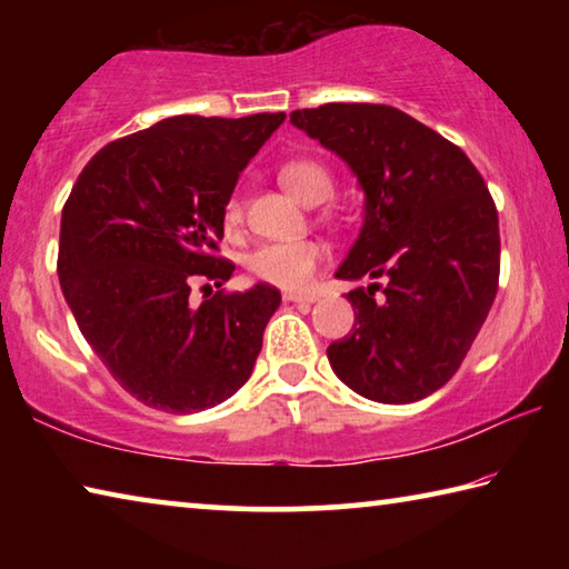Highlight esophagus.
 Returning <instances> with one entry per match:
<instances>
[{
    "label": "esophagus",
    "instance_id": "1",
    "mask_svg": "<svg viewBox=\"0 0 569 569\" xmlns=\"http://www.w3.org/2000/svg\"><path fill=\"white\" fill-rule=\"evenodd\" d=\"M316 298H319L316 293H293V291L283 293V301L286 303H313Z\"/></svg>",
    "mask_w": 569,
    "mask_h": 569
}]
</instances>
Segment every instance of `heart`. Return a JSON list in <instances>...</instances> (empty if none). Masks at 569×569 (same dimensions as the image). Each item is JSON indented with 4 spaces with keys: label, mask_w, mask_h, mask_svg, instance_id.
Listing matches in <instances>:
<instances>
[{
    "label": "heart",
    "mask_w": 569,
    "mask_h": 569,
    "mask_svg": "<svg viewBox=\"0 0 569 569\" xmlns=\"http://www.w3.org/2000/svg\"><path fill=\"white\" fill-rule=\"evenodd\" d=\"M283 186L296 200L306 206H319L333 192V178L319 160L296 158L278 170ZM226 226H238L243 220V200L233 192L223 206ZM329 256L319 240H288V243H263L248 256V271L263 283L286 291H303L313 281L316 271Z\"/></svg>",
    "instance_id": "heart-1"
}]
</instances>
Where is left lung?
Here are the masks:
<instances>
[{"mask_svg":"<svg viewBox=\"0 0 569 569\" xmlns=\"http://www.w3.org/2000/svg\"><path fill=\"white\" fill-rule=\"evenodd\" d=\"M291 122L366 196L336 278L383 281L346 293L356 319L326 349L333 373L371 401L429 397L455 377L497 296L499 220L485 178L455 142L389 104L329 102Z\"/></svg>","mask_w":569,"mask_h":569,"instance_id":"1","label":"left lung"}]
</instances>
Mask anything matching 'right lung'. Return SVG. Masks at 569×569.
I'll use <instances>...</instances> for the list:
<instances>
[{
    "label": "right lung",
    "instance_id": "right-lung-1",
    "mask_svg": "<svg viewBox=\"0 0 569 569\" xmlns=\"http://www.w3.org/2000/svg\"><path fill=\"white\" fill-rule=\"evenodd\" d=\"M286 120L178 114L104 146L77 178L57 273L77 326L112 379L146 407L196 413L248 381L278 288L216 291L236 266L216 256L238 176Z\"/></svg>",
    "mask_w": 569,
    "mask_h": 569
}]
</instances>
